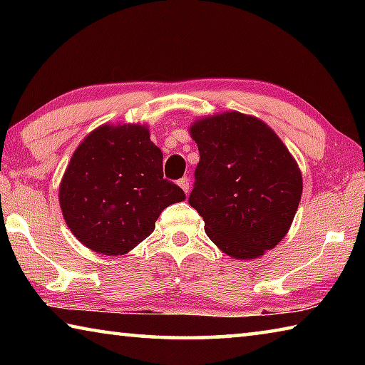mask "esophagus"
Wrapping results in <instances>:
<instances>
[{
	"label": "esophagus",
	"instance_id": "1",
	"mask_svg": "<svg viewBox=\"0 0 365 365\" xmlns=\"http://www.w3.org/2000/svg\"><path fill=\"white\" fill-rule=\"evenodd\" d=\"M178 187H180L185 193H188L190 191V180H188V177H183V178H180V180H178Z\"/></svg>",
	"mask_w": 365,
	"mask_h": 365
}]
</instances>
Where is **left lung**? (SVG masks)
Masks as SVG:
<instances>
[{
	"instance_id": "obj_1",
	"label": "left lung",
	"mask_w": 365,
	"mask_h": 365,
	"mask_svg": "<svg viewBox=\"0 0 365 365\" xmlns=\"http://www.w3.org/2000/svg\"><path fill=\"white\" fill-rule=\"evenodd\" d=\"M200 150L188 197L209 238L233 259H255L288 233L301 201L302 177L272 128L237 110L190 127Z\"/></svg>"
}]
</instances>
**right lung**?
Masks as SVG:
<instances>
[{"mask_svg": "<svg viewBox=\"0 0 365 365\" xmlns=\"http://www.w3.org/2000/svg\"><path fill=\"white\" fill-rule=\"evenodd\" d=\"M185 193L163 174V153L138 123L98 127L73 151L59 185V205L80 243L125 255L154 230L165 207Z\"/></svg>", "mask_w": 365, "mask_h": 365, "instance_id": "1", "label": "right lung"}]
</instances>
